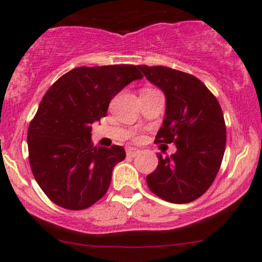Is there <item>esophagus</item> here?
<instances>
[{
	"label": "esophagus",
	"mask_w": 262,
	"mask_h": 262,
	"mask_svg": "<svg viewBox=\"0 0 262 262\" xmlns=\"http://www.w3.org/2000/svg\"><path fill=\"white\" fill-rule=\"evenodd\" d=\"M137 155H139V149H136V148H128L126 149V156L128 157H136Z\"/></svg>",
	"instance_id": "1"
}]
</instances>
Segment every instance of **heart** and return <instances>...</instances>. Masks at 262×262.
<instances>
[{
	"instance_id": "obj_1",
	"label": "heart",
	"mask_w": 262,
	"mask_h": 262,
	"mask_svg": "<svg viewBox=\"0 0 262 262\" xmlns=\"http://www.w3.org/2000/svg\"><path fill=\"white\" fill-rule=\"evenodd\" d=\"M149 90H153V89H143L142 91H149ZM139 138H141V137H137V139H139Z\"/></svg>"
}]
</instances>
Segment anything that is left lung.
Here are the masks:
<instances>
[{"label": "left lung", "instance_id": "left-lung-1", "mask_svg": "<svg viewBox=\"0 0 262 262\" xmlns=\"http://www.w3.org/2000/svg\"><path fill=\"white\" fill-rule=\"evenodd\" d=\"M166 96L163 125L155 143H175L176 153L162 157L147 176L153 194L185 204L202 196L213 184L226 149V123L218 100L199 78L163 67L138 66Z\"/></svg>", "mask_w": 262, "mask_h": 262}]
</instances>
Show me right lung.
<instances>
[{
  "label": "right lung",
  "mask_w": 262,
  "mask_h": 262,
  "mask_svg": "<svg viewBox=\"0 0 262 262\" xmlns=\"http://www.w3.org/2000/svg\"><path fill=\"white\" fill-rule=\"evenodd\" d=\"M142 77L133 64L83 66L58 78L46 92L29 125V162L54 204L82 210L106 194L125 150L116 144L94 147L91 124L106 116L121 89Z\"/></svg>",
  "instance_id": "1"
}]
</instances>
